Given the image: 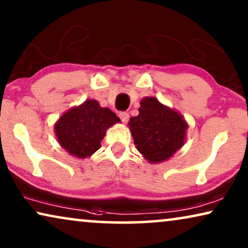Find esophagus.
I'll list each match as a JSON object with an SVG mask.
<instances>
[{
  "mask_svg": "<svg viewBox=\"0 0 248 248\" xmlns=\"http://www.w3.org/2000/svg\"><path fill=\"white\" fill-rule=\"evenodd\" d=\"M120 118L122 120V122H123V123H127L128 118H130V115H128L126 111H121Z\"/></svg>",
  "mask_w": 248,
  "mask_h": 248,
  "instance_id": "34e87169",
  "label": "esophagus"
}]
</instances>
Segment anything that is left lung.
<instances>
[{
	"label": "left lung",
	"instance_id": "1",
	"mask_svg": "<svg viewBox=\"0 0 248 248\" xmlns=\"http://www.w3.org/2000/svg\"><path fill=\"white\" fill-rule=\"evenodd\" d=\"M138 150L150 162L167 160L184 144L187 124L177 111L154 97L141 100L139 115L130 120Z\"/></svg>",
	"mask_w": 248,
	"mask_h": 248
}]
</instances>
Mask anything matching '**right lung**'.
Listing matches in <instances>:
<instances>
[{
	"label": "right lung",
	"mask_w": 248,
	"mask_h": 248,
	"mask_svg": "<svg viewBox=\"0 0 248 248\" xmlns=\"http://www.w3.org/2000/svg\"><path fill=\"white\" fill-rule=\"evenodd\" d=\"M117 122L121 120L109 108L89 99L63 114L55 124V133L61 147L70 155L86 158L101 147L106 130Z\"/></svg>",
	"instance_id": "add662e5"
}]
</instances>
